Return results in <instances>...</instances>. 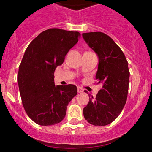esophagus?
Wrapping results in <instances>:
<instances>
[{"instance_id":"esophagus-1","label":"esophagus","mask_w":152,"mask_h":152,"mask_svg":"<svg viewBox=\"0 0 152 152\" xmlns=\"http://www.w3.org/2000/svg\"><path fill=\"white\" fill-rule=\"evenodd\" d=\"M77 91H78V93H82V92L84 91V90L82 88V87H77Z\"/></svg>"}]
</instances>
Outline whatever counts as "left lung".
Masks as SVG:
<instances>
[{"label":"left lung","instance_id":"1","mask_svg":"<svg viewBox=\"0 0 152 152\" xmlns=\"http://www.w3.org/2000/svg\"><path fill=\"white\" fill-rule=\"evenodd\" d=\"M82 37L99 58L96 79L102 85L94 99L87 93L90 100L83 110L84 117L88 123L103 126L117 118L126 102L128 62L121 49L106 34L89 32Z\"/></svg>","mask_w":152,"mask_h":152}]
</instances>
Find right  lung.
Returning <instances> with one entry per match:
<instances>
[{
	"label": "right lung",
	"mask_w": 152,
	"mask_h": 152,
	"mask_svg": "<svg viewBox=\"0 0 152 152\" xmlns=\"http://www.w3.org/2000/svg\"><path fill=\"white\" fill-rule=\"evenodd\" d=\"M80 37L78 31L50 28L35 37L26 50L18 70V87L27 115L39 125L62 121L67 104L77 94L75 85H55L53 74Z\"/></svg>",
	"instance_id": "obj_1"
}]
</instances>
